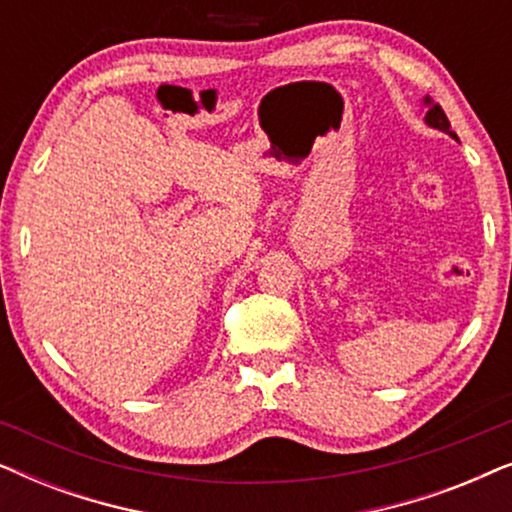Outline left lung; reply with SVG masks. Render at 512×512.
Instances as JSON below:
<instances>
[{"instance_id":"1","label":"left lung","mask_w":512,"mask_h":512,"mask_svg":"<svg viewBox=\"0 0 512 512\" xmlns=\"http://www.w3.org/2000/svg\"><path fill=\"white\" fill-rule=\"evenodd\" d=\"M426 102H429V100H426ZM426 123H429L431 128L443 130V132H447V135H452L454 139H457V135H454V132H452V125H450V121H447L445 111L440 109V104H433V107L429 109V114H426Z\"/></svg>"}]
</instances>
